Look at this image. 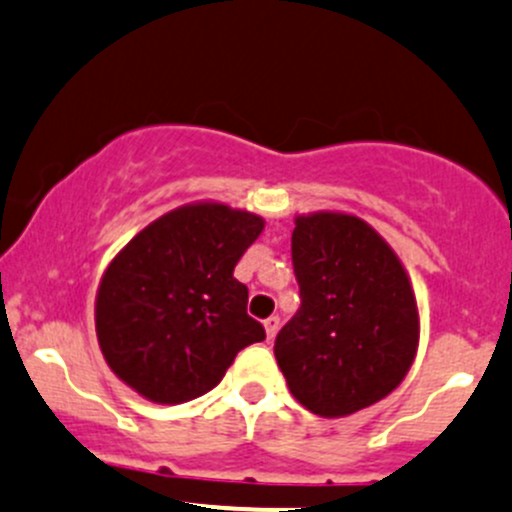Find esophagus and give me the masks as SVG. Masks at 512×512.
<instances>
[{"instance_id":"34e87169","label":"esophagus","mask_w":512,"mask_h":512,"mask_svg":"<svg viewBox=\"0 0 512 512\" xmlns=\"http://www.w3.org/2000/svg\"><path fill=\"white\" fill-rule=\"evenodd\" d=\"M265 331H267V338H272L277 336V331H279V316H270V319L265 321Z\"/></svg>"}]
</instances>
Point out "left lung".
<instances>
[{
    "instance_id": "left-lung-1",
    "label": "left lung",
    "mask_w": 512,
    "mask_h": 512,
    "mask_svg": "<svg viewBox=\"0 0 512 512\" xmlns=\"http://www.w3.org/2000/svg\"><path fill=\"white\" fill-rule=\"evenodd\" d=\"M292 265L301 304L274 341L292 395L321 417L383 400L419 341L412 284L395 252L355 215L314 213L297 218Z\"/></svg>"
}]
</instances>
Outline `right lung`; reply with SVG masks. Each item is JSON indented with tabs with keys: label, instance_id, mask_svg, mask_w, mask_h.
Segmentation results:
<instances>
[{
	"label": "right lung",
	"instance_id": "obj_1",
	"mask_svg": "<svg viewBox=\"0 0 512 512\" xmlns=\"http://www.w3.org/2000/svg\"><path fill=\"white\" fill-rule=\"evenodd\" d=\"M260 215L196 203L134 235L102 274L95 328L107 365L147 400L179 405L223 380L242 348L265 341L235 265Z\"/></svg>",
	"mask_w": 512,
	"mask_h": 512
}]
</instances>
